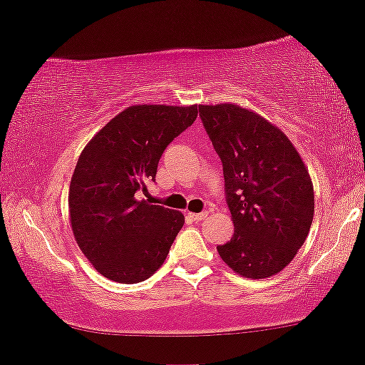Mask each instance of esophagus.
I'll return each mask as SVG.
<instances>
[{"instance_id": "1", "label": "esophagus", "mask_w": 365, "mask_h": 365, "mask_svg": "<svg viewBox=\"0 0 365 365\" xmlns=\"http://www.w3.org/2000/svg\"><path fill=\"white\" fill-rule=\"evenodd\" d=\"M187 217L192 219L194 222H201L207 217V212H197V214L196 212H187Z\"/></svg>"}]
</instances>
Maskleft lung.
I'll list each match as a JSON object with an SVG mask.
<instances>
[{
  "label": "left lung",
  "mask_w": 365,
  "mask_h": 365,
  "mask_svg": "<svg viewBox=\"0 0 365 365\" xmlns=\"http://www.w3.org/2000/svg\"><path fill=\"white\" fill-rule=\"evenodd\" d=\"M199 116L222 161L231 241L217 252L249 279L281 272L306 241L314 187L289 138L261 114L237 104H201Z\"/></svg>",
  "instance_id": "1"
}]
</instances>
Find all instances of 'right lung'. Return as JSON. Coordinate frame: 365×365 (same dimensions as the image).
Instances as JSON below:
<instances>
[{
	"label": "right lung",
	"instance_id": "1",
	"mask_svg": "<svg viewBox=\"0 0 365 365\" xmlns=\"http://www.w3.org/2000/svg\"><path fill=\"white\" fill-rule=\"evenodd\" d=\"M196 118L197 104H136L83 149L69 184V221L79 249L104 277L141 282L166 261L184 216L139 194L156 181L168 144Z\"/></svg>",
	"mask_w": 365,
	"mask_h": 365
}]
</instances>
